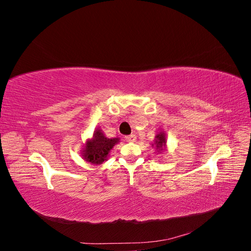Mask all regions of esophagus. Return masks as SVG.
Wrapping results in <instances>:
<instances>
[{"mask_svg":"<svg viewBox=\"0 0 251 251\" xmlns=\"http://www.w3.org/2000/svg\"><path fill=\"white\" fill-rule=\"evenodd\" d=\"M126 141H128V142H134V141H136V135L131 134V135L126 136Z\"/></svg>","mask_w":251,"mask_h":251,"instance_id":"esophagus-1","label":"esophagus"}]
</instances>
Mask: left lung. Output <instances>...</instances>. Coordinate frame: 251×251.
<instances>
[{
  "label": "left lung",
  "mask_w": 251,
  "mask_h": 251,
  "mask_svg": "<svg viewBox=\"0 0 251 251\" xmlns=\"http://www.w3.org/2000/svg\"><path fill=\"white\" fill-rule=\"evenodd\" d=\"M151 146H155L156 150L159 151H162L166 146V137H165V133L164 132H160L156 135L155 137V142Z\"/></svg>",
  "instance_id": "8db88e82"
}]
</instances>
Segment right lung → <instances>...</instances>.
Wrapping results in <instances>:
<instances>
[{
	"instance_id": "obj_1",
	"label": "right lung",
	"mask_w": 251,
	"mask_h": 251,
	"mask_svg": "<svg viewBox=\"0 0 251 251\" xmlns=\"http://www.w3.org/2000/svg\"><path fill=\"white\" fill-rule=\"evenodd\" d=\"M119 142V138H107L97 128L95 130L92 139H89L85 148L81 151V156L87 162L92 164H101L108 159L110 151Z\"/></svg>"
}]
</instances>
